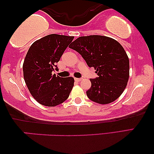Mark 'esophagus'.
I'll return each mask as SVG.
<instances>
[{"mask_svg":"<svg viewBox=\"0 0 154 154\" xmlns=\"http://www.w3.org/2000/svg\"><path fill=\"white\" fill-rule=\"evenodd\" d=\"M74 79H75V81H77V82H79V81H81V79H79V78H75Z\"/></svg>","mask_w":154,"mask_h":154,"instance_id":"1","label":"esophagus"}]
</instances>
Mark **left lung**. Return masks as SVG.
<instances>
[{"mask_svg":"<svg viewBox=\"0 0 154 154\" xmlns=\"http://www.w3.org/2000/svg\"><path fill=\"white\" fill-rule=\"evenodd\" d=\"M69 48L81 54L89 67H94L98 77L91 79V88L86 92L90 100L106 104L117 100L129 79V59L116 40L103 35L81 36Z\"/></svg>","mask_w":154,"mask_h":154,"instance_id":"obj_1","label":"left lung"}]
</instances>
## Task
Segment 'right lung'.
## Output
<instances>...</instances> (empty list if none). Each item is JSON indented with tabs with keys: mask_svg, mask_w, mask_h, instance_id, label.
Here are the masks:
<instances>
[{
	"mask_svg": "<svg viewBox=\"0 0 154 154\" xmlns=\"http://www.w3.org/2000/svg\"><path fill=\"white\" fill-rule=\"evenodd\" d=\"M73 36L50 34L34 42L27 52L23 64L24 79L31 95L46 106H55L69 97L73 87L72 77L52 74L56 64Z\"/></svg>",
	"mask_w": 154,
	"mask_h": 154,
	"instance_id": "1",
	"label": "right lung"
}]
</instances>
